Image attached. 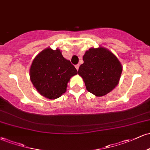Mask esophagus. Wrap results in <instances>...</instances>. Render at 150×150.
<instances>
[{"instance_id":"1","label":"esophagus","mask_w":150,"mask_h":150,"mask_svg":"<svg viewBox=\"0 0 150 150\" xmlns=\"http://www.w3.org/2000/svg\"><path fill=\"white\" fill-rule=\"evenodd\" d=\"M79 67H80V65H79V64H78V65H75V68H76L77 70H78V69H79Z\"/></svg>"}]
</instances>
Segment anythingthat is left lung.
I'll use <instances>...</instances> for the list:
<instances>
[{
    "label": "left lung",
    "mask_w": 150,
    "mask_h": 150,
    "mask_svg": "<svg viewBox=\"0 0 150 150\" xmlns=\"http://www.w3.org/2000/svg\"><path fill=\"white\" fill-rule=\"evenodd\" d=\"M82 59L84 63L79 68L78 75L88 92L102 97L118 85L123 67L111 51L100 46L92 47L86 51Z\"/></svg>",
    "instance_id": "left-lung-1"
}]
</instances>
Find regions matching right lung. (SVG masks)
Instances as JSON below:
<instances>
[{
  "instance_id": "obj_1",
  "label": "right lung",
  "mask_w": 150,
  "mask_h": 150,
  "mask_svg": "<svg viewBox=\"0 0 150 150\" xmlns=\"http://www.w3.org/2000/svg\"><path fill=\"white\" fill-rule=\"evenodd\" d=\"M77 71L61 50L46 48L34 58L30 69L32 83L43 97L56 99L66 92L70 79Z\"/></svg>"
}]
</instances>
